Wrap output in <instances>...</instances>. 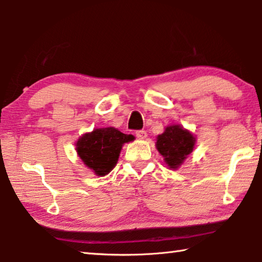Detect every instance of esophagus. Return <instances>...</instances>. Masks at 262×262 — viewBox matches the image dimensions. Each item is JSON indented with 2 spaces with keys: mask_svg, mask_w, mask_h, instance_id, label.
Returning a JSON list of instances; mask_svg holds the SVG:
<instances>
[{
  "mask_svg": "<svg viewBox=\"0 0 262 262\" xmlns=\"http://www.w3.org/2000/svg\"><path fill=\"white\" fill-rule=\"evenodd\" d=\"M135 135H136L137 139L144 140L145 137H147V133H145V130H137V132L135 133Z\"/></svg>",
  "mask_w": 262,
  "mask_h": 262,
  "instance_id": "obj_1",
  "label": "esophagus"
}]
</instances>
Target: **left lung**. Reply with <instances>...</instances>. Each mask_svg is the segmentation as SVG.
<instances>
[{
	"instance_id": "obj_1",
	"label": "left lung",
	"mask_w": 262,
	"mask_h": 262,
	"mask_svg": "<svg viewBox=\"0 0 262 262\" xmlns=\"http://www.w3.org/2000/svg\"><path fill=\"white\" fill-rule=\"evenodd\" d=\"M196 137L181 125L166 126L156 137V148L171 170H178L193 152Z\"/></svg>"
}]
</instances>
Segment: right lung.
I'll list each match as a JSON object with an SVG mask.
<instances>
[{"instance_id":"add662e5","label":"right lung","mask_w":262,"mask_h":262,"mask_svg":"<svg viewBox=\"0 0 262 262\" xmlns=\"http://www.w3.org/2000/svg\"><path fill=\"white\" fill-rule=\"evenodd\" d=\"M133 135L123 134L114 127L95 128L76 141V152L84 165L96 176L108 174L117 165L122 145L134 141Z\"/></svg>"}]
</instances>
